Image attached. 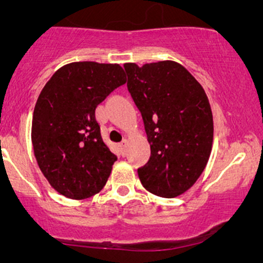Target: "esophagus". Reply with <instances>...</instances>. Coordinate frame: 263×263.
Here are the masks:
<instances>
[{"label":"esophagus","mask_w":263,"mask_h":263,"mask_svg":"<svg viewBox=\"0 0 263 263\" xmlns=\"http://www.w3.org/2000/svg\"><path fill=\"white\" fill-rule=\"evenodd\" d=\"M119 146H121V148H122V151H123V155L124 154H126V147H127V140L124 139L123 141L121 142V145H119Z\"/></svg>","instance_id":"1"}]
</instances>
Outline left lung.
I'll return each mask as SVG.
<instances>
[{"label": "left lung", "instance_id": "1", "mask_svg": "<svg viewBox=\"0 0 263 263\" xmlns=\"http://www.w3.org/2000/svg\"><path fill=\"white\" fill-rule=\"evenodd\" d=\"M127 87L144 119L150 159L137 169L142 185L173 198L192 187L210 158L214 122L206 92L179 63H126Z\"/></svg>", "mask_w": 263, "mask_h": 263}]
</instances>
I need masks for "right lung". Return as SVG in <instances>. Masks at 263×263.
I'll return each mask as SVG.
<instances>
[{"label": "right lung", "mask_w": 263, "mask_h": 263, "mask_svg": "<svg viewBox=\"0 0 263 263\" xmlns=\"http://www.w3.org/2000/svg\"><path fill=\"white\" fill-rule=\"evenodd\" d=\"M124 82L119 65L73 62L55 71L42 90L31 141L42 173L61 195L84 200L107 183L117 156L103 141L95 109Z\"/></svg>", "instance_id": "right-lung-1"}]
</instances>
